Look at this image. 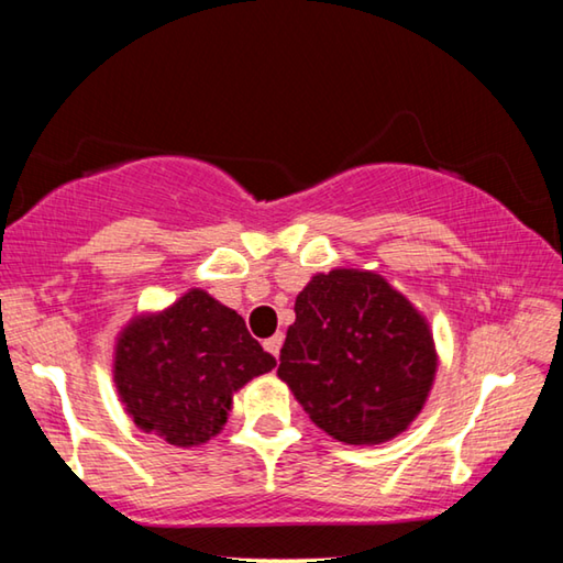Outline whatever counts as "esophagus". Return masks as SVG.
I'll return each instance as SVG.
<instances>
[{
  "mask_svg": "<svg viewBox=\"0 0 563 563\" xmlns=\"http://www.w3.org/2000/svg\"><path fill=\"white\" fill-rule=\"evenodd\" d=\"M263 347H265V350H268V352H271V355H275V357H278V355H280V347H283V332H275V335H273V338H268V340H265V342H263Z\"/></svg>",
  "mask_w": 563,
  "mask_h": 563,
  "instance_id": "34e87169",
  "label": "esophagus"
}]
</instances>
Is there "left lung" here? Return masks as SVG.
Here are the masks:
<instances>
[{
  "mask_svg": "<svg viewBox=\"0 0 563 563\" xmlns=\"http://www.w3.org/2000/svg\"><path fill=\"white\" fill-rule=\"evenodd\" d=\"M437 367L422 310L375 271L332 268L295 298L278 377L332 440L373 446L407 432Z\"/></svg>",
  "mask_w": 563,
  "mask_h": 563,
  "instance_id": "8db88e82",
  "label": "left lung"
}]
</instances>
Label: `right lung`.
I'll list each match as a JSON object with an SVG mask.
<instances>
[{
	"mask_svg": "<svg viewBox=\"0 0 563 563\" xmlns=\"http://www.w3.org/2000/svg\"><path fill=\"white\" fill-rule=\"evenodd\" d=\"M273 367L275 357L233 308L190 288L119 330L111 373L123 412L141 432L190 450L221 434L233 395Z\"/></svg>",
	"mask_w": 563,
	"mask_h": 563,
	"instance_id": "1",
	"label": "right lung"
}]
</instances>
